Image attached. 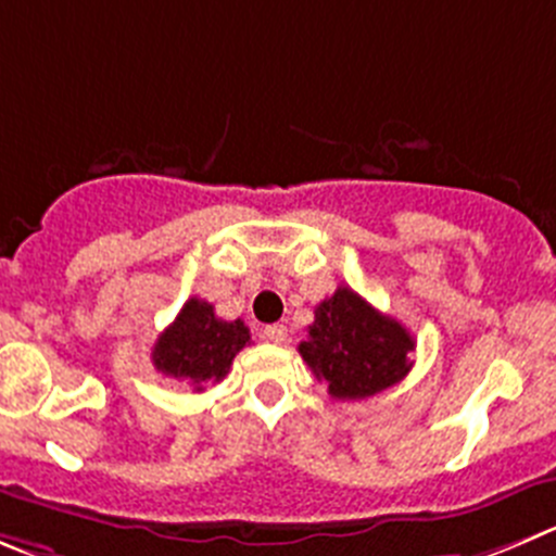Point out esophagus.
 Segmentation results:
<instances>
[{"instance_id":"esophagus-1","label":"esophagus","mask_w":556,"mask_h":556,"mask_svg":"<svg viewBox=\"0 0 556 556\" xmlns=\"http://www.w3.org/2000/svg\"><path fill=\"white\" fill-rule=\"evenodd\" d=\"M264 338L273 343H283L287 341V327L283 325H267L264 327Z\"/></svg>"}]
</instances>
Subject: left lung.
I'll use <instances>...</instances> for the list:
<instances>
[{
	"mask_svg": "<svg viewBox=\"0 0 556 556\" xmlns=\"http://www.w3.org/2000/svg\"><path fill=\"white\" fill-rule=\"evenodd\" d=\"M298 349L316 379H325L332 399L361 401L409 374L415 338L357 292L338 287L332 298L316 305L308 338Z\"/></svg>",
	"mask_w": 556,
	"mask_h": 556,
	"instance_id": "left-lung-1",
	"label": "left lung"
}]
</instances>
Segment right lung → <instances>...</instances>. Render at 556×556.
<instances>
[{
  "label": "right lung",
  "mask_w": 556,
  "mask_h": 556,
  "mask_svg": "<svg viewBox=\"0 0 556 556\" xmlns=\"http://www.w3.org/2000/svg\"><path fill=\"white\" fill-rule=\"evenodd\" d=\"M245 343H251L245 321L218 319L207 300L190 298L177 319L157 336L152 363L161 374L202 393L229 374L235 354Z\"/></svg>",
  "instance_id": "obj_1"
}]
</instances>
